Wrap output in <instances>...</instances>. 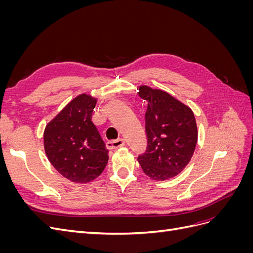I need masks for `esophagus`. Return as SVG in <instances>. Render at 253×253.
<instances>
[{"label": "esophagus", "instance_id": "obj_1", "mask_svg": "<svg viewBox=\"0 0 253 253\" xmlns=\"http://www.w3.org/2000/svg\"><path fill=\"white\" fill-rule=\"evenodd\" d=\"M125 144H126L125 139L119 138V139H116V140L108 141V142H106V147H108V149H110V150H115V149H119L121 147H124Z\"/></svg>", "mask_w": 253, "mask_h": 253}]
</instances>
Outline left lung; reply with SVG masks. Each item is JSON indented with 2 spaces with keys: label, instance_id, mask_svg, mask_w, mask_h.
<instances>
[{
  "label": "left lung",
  "instance_id": "1",
  "mask_svg": "<svg viewBox=\"0 0 253 253\" xmlns=\"http://www.w3.org/2000/svg\"><path fill=\"white\" fill-rule=\"evenodd\" d=\"M138 95L147 101V149L138 156L142 171L155 180L180 173L189 164L197 142L193 112L170 94L140 86Z\"/></svg>",
  "mask_w": 253,
  "mask_h": 253
}]
</instances>
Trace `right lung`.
I'll list each match as a JSON object with an SVG mask.
<instances>
[{
  "label": "right lung",
  "mask_w": 253,
  "mask_h": 253,
  "mask_svg": "<svg viewBox=\"0 0 253 253\" xmlns=\"http://www.w3.org/2000/svg\"><path fill=\"white\" fill-rule=\"evenodd\" d=\"M96 101L89 95H79L44 131V149L50 164L74 182L94 180L109 160V150L91 121Z\"/></svg>",
  "instance_id": "1"
}]
</instances>
